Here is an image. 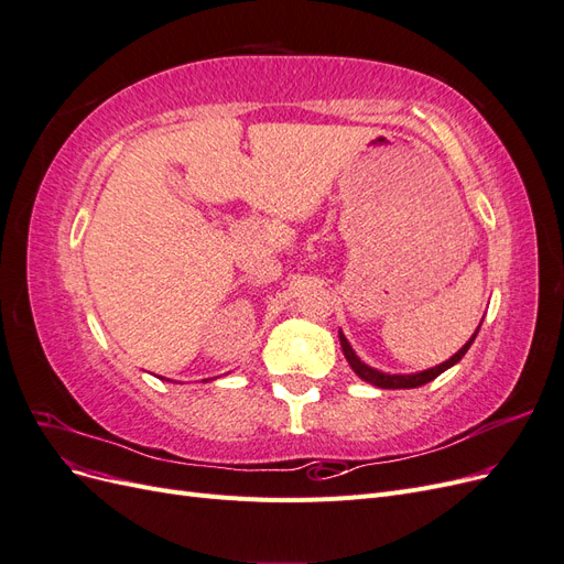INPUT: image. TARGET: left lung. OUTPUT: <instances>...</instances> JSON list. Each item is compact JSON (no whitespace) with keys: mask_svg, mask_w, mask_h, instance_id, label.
Listing matches in <instances>:
<instances>
[{"mask_svg":"<svg viewBox=\"0 0 564 564\" xmlns=\"http://www.w3.org/2000/svg\"><path fill=\"white\" fill-rule=\"evenodd\" d=\"M480 324H482V322H480ZM477 332H480V327L475 329V334L466 340L464 348H460L458 352H454V355L449 357V360H445V362L437 365V367L425 369V371H416V373H386V371L373 369V367L365 365V362L360 360V357L355 355V350H352V346L348 344V338H346L344 332H338V340H340V348H344V355H346L348 365L352 367V371L357 373V377H360V379L367 381V383H371V386H377V388L398 390V388H419V386H423V383H431L433 379L440 377L442 371H447L449 367H454V365L460 360V357H464V355L468 352V348L473 346V340H475Z\"/></svg>","mask_w":564,"mask_h":564,"instance_id":"8db88e82","label":"left lung"}]
</instances>
